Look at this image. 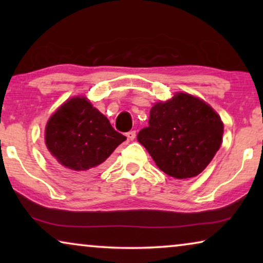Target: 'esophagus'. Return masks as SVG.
<instances>
[{
    "instance_id": "esophagus-1",
    "label": "esophagus",
    "mask_w": 263,
    "mask_h": 263,
    "mask_svg": "<svg viewBox=\"0 0 263 263\" xmlns=\"http://www.w3.org/2000/svg\"><path fill=\"white\" fill-rule=\"evenodd\" d=\"M125 135H127L128 140H130V141H132V140H134V139H135V136H136V132H135V130H130V132H128L127 134H125Z\"/></svg>"
}]
</instances>
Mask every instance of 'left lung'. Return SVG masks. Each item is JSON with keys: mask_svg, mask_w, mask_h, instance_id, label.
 Instances as JSON below:
<instances>
[{"mask_svg": "<svg viewBox=\"0 0 263 263\" xmlns=\"http://www.w3.org/2000/svg\"><path fill=\"white\" fill-rule=\"evenodd\" d=\"M224 124L212 107L188 93L154 104L148 127L138 141L157 166L171 177L183 179L201 174L220 148Z\"/></svg>", "mask_w": 263, "mask_h": 263, "instance_id": "left-lung-1", "label": "left lung"}]
</instances>
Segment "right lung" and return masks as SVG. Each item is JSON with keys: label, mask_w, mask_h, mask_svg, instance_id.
<instances>
[{"label": "right lung", "mask_w": 263, "mask_h": 263, "mask_svg": "<svg viewBox=\"0 0 263 263\" xmlns=\"http://www.w3.org/2000/svg\"><path fill=\"white\" fill-rule=\"evenodd\" d=\"M127 140L86 97L61 105L45 127V145L61 166L84 174L98 168Z\"/></svg>", "instance_id": "add662e5"}]
</instances>
